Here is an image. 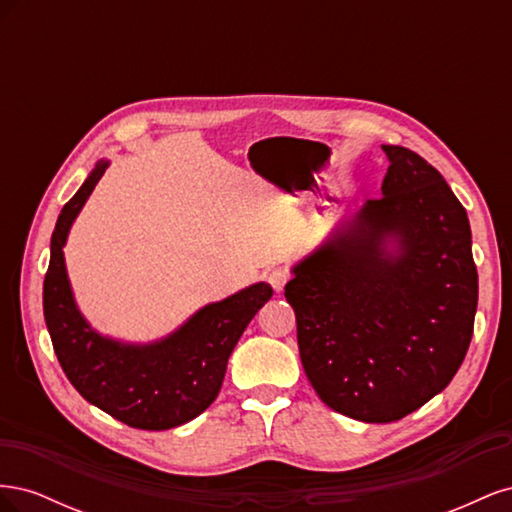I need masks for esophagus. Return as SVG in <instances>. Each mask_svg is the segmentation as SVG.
Masks as SVG:
<instances>
[{
    "instance_id": "1",
    "label": "esophagus",
    "mask_w": 512,
    "mask_h": 512,
    "mask_svg": "<svg viewBox=\"0 0 512 512\" xmlns=\"http://www.w3.org/2000/svg\"><path fill=\"white\" fill-rule=\"evenodd\" d=\"M288 280H290V273H288L286 269H282V267H275V269H271V271L267 273V282L271 284V288H273L275 292L284 290V286L288 284Z\"/></svg>"
}]
</instances>
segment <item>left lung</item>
<instances>
[{
  "instance_id": "obj_1",
  "label": "left lung",
  "mask_w": 512,
  "mask_h": 512,
  "mask_svg": "<svg viewBox=\"0 0 512 512\" xmlns=\"http://www.w3.org/2000/svg\"><path fill=\"white\" fill-rule=\"evenodd\" d=\"M382 149V196L339 222L284 288L314 391L363 423L399 421L446 389L478 303L466 209L418 153Z\"/></svg>"
}]
</instances>
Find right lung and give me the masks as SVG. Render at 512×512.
Segmentation results:
<instances>
[{
    "label": "right lung",
    "instance_id": "1",
    "mask_svg": "<svg viewBox=\"0 0 512 512\" xmlns=\"http://www.w3.org/2000/svg\"><path fill=\"white\" fill-rule=\"evenodd\" d=\"M106 166V160L98 162L57 218L42 292L46 329L61 369L89 404L134 429H173L205 412L218 397L228 356L258 309L273 297V288L258 282L209 303L153 344H123L91 329L74 303L64 245Z\"/></svg>",
    "mask_w": 512,
    "mask_h": 512
}]
</instances>
